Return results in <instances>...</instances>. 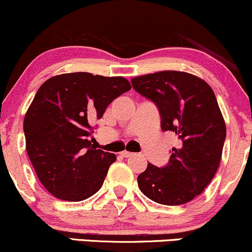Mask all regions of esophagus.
Wrapping results in <instances>:
<instances>
[{"instance_id": "esophagus-1", "label": "esophagus", "mask_w": 252, "mask_h": 252, "mask_svg": "<svg viewBox=\"0 0 252 252\" xmlns=\"http://www.w3.org/2000/svg\"><path fill=\"white\" fill-rule=\"evenodd\" d=\"M121 154H122V157H124V158H129L132 156L131 152H128V151H123Z\"/></svg>"}]
</instances>
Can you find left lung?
<instances>
[{
	"label": "left lung",
	"mask_w": 252,
	"mask_h": 252,
	"mask_svg": "<svg viewBox=\"0 0 252 252\" xmlns=\"http://www.w3.org/2000/svg\"><path fill=\"white\" fill-rule=\"evenodd\" d=\"M132 88L157 105L161 129L178 135L167 165L148 162L137 177L140 190L154 202L184 204L206 189L219 167L226 126L211 86L200 77L176 70L131 80Z\"/></svg>",
	"instance_id": "obj_1"
}]
</instances>
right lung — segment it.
Instances as JSON below:
<instances>
[{"label": "right lung", "instance_id": "add662e5", "mask_svg": "<svg viewBox=\"0 0 252 252\" xmlns=\"http://www.w3.org/2000/svg\"><path fill=\"white\" fill-rule=\"evenodd\" d=\"M130 88L122 76L91 73L61 74L40 86L24 131L33 168L51 195L77 202L100 189L116 156L93 147L91 123Z\"/></svg>", "mask_w": 252, "mask_h": 252}]
</instances>
